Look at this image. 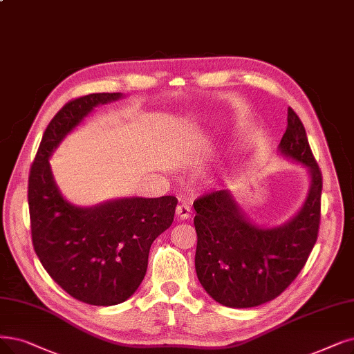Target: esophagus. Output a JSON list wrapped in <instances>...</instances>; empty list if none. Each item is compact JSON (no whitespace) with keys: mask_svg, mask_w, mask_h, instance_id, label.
<instances>
[{"mask_svg":"<svg viewBox=\"0 0 354 354\" xmlns=\"http://www.w3.org/2000/svg\"><path fill=\"white\" fill-rule=\"evenodd\" d=\"M176 216L180 221H186V219H189L192 216V210H190V207L186 203H181L176 209Z\"/></svg>","mask_w":354,"mask_h":354,"instance_id":"esophagus-1","label":"esophagus"}]
</instances>
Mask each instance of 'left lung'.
I'll use <instances>...</instances> for the list:
<instances>
[{
	"mask_svg": "<svg viewBox=\"0 0 354 354\" xmlns=\"http://www.w3.org/2000/svg\"><path fill=\"white\" fill-rule=\"evenodd\" d=\"M277 151L306 168L309 176L305 202L286 222H252L230 190L209 193L193 203L197 279L223 306L252 308L277 298L299 274L317 243L322 176L304 124L290 107Z\"/></svg>",
	"mask_w": 354,
	"mask_h": 354,
	"instance_id": "1",
	"label": "left lung"
}]
</instances>
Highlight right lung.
Segmentation results:
<instances>
[{
    "label": "right lung",
    "mask_w": 354,
    "mask_h": 354,
    "mask_svg": "<svg viewBox=\"0 0 354 354\" xmlns=\"http://www.w3.org/2000/svg\"><path fill=\"white\" fill-rule=\"evenodd\" d=\"M95 93L66 103L48 124L29 176L32 239L49 276L73 298L110 306L136 292L147 273L153 239L171 226L177 199L122 197L77 206L62 196L49 160L93 110L122 98Z\"/></svg>",
    "instance_id": "obj_1"
}]
</instances>
